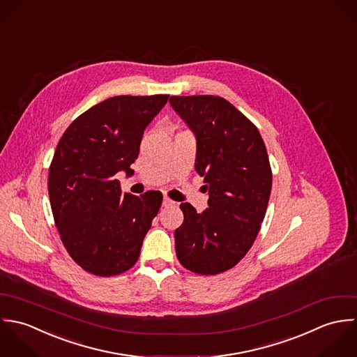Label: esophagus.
Returning a JSON list of instances; mask_svg holds the SVG:
<instances>
[{
	"label": "esophagus",
	"mask_w": 357,
	"mask_h": 357,
	"mask_svg": "<svg viewBox=\"0 0 357 357\" xmlns=\"http://www.w3.org/2000/svg\"><path fill=\"white\" fill-rule=\"evenodd\" d=\"M175 203L171 200V199H168V197H164L162 199V207H169V206H174Z\"/></svg>",
	"instance_id": "obj_1"
}]
</instances>
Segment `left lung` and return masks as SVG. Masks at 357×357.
I'll return each mask as SVG.
<instances>
[{
	"label": "left lung",
	"mask_w": 357,
	"mask_h": 357,
	"mask_svg": "<svg viewBox=\"0 0 357 357\" xmlns=\"http://www.w3.org/2000/svg\"><path fill=\"white\" fill-rule=\"evenodd\" d=\"M172 109L196 137V172L204 178L208 207L182 203L175 230L179 262L199 275H218L238 264L265 218L272 171L257 127L226 99L171 96Z\"/></svg>",
	"instance_id": "1"
}]
</instances>
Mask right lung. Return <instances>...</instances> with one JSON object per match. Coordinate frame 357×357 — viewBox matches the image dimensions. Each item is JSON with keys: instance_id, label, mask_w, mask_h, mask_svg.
Wrapping results in <instances>:
<instances>
[{"instance_id": "obj_1", "label": "right lung", "mask_w": 357, "mask_h": 357, "mask_svg": "<svg viewBox=\"0 0 357 357\" xmlns=\"http://www.w3.org/2000/svg\"><path fill=\"white\" fill-rule=\"evenodd\" d=\"M168 95L109 98L77 117L58 143L48 179L55 225L73 259L98 276L135 265L162 195L123 193L117 172L132 175L143 132Z\"/></svg>"}]
</instances>
